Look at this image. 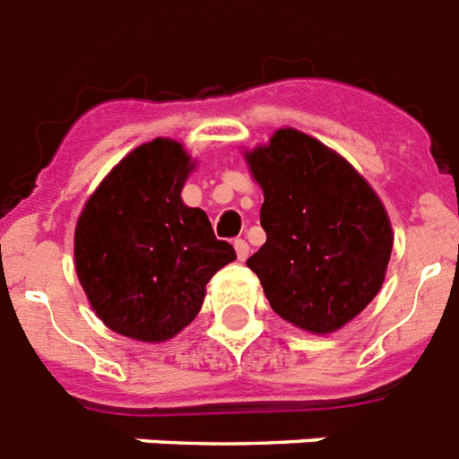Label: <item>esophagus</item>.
Listing matches in <instances>:
<instances>
[{
  "label": "esophagus",
  "mask_w": 459,
  "mask_h": 459,
  "mask_svg": "<svg viewBox=\"0 0 459 459\" xmlns=\"http://www.w3.org/2000/svg\"><path fill=\"white\" fill-rule=\"evenodd\" d=\"M234 251H237V258L239 260L248 258V244L244 239H234Z\"/></svg>",
  "instance_id": "34e87169"
}]
</instances>
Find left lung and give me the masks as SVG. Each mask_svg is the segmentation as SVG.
<instances>
[{
  "label": "left lung",
  "mask_w": 459,
  "mask_h": 459,
  "mask_svg": "<svg viewBox=\"0 0 459 459\" xmlns=\"http://www.w3.org/2000/svg\"><path fill=\"white\" fill-rule=\"evenodd\" d=\"M265 201V244L247 260L280 317L315 333L343 327L375 299L394 232L372 186L317 139L277 130L247 153Z\"/></svg>",
  "instance_id": "1"
}]
</instances>
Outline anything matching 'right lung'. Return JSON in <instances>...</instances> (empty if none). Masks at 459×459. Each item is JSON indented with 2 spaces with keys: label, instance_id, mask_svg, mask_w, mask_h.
Returning a JSON list of instances; mask_svg holds the SVG:
<instances>
[{
  "label": "right lung",
  "instance_id": "add662e5",
  "mask_svg": "<svg viewBox=\"0 0 459 459\" xmlns=\"http://www.w3.org/2000/svg\"><path fill=\"white\" fill-rule=\"evenodd\" d=\"M189 170L182 144L153 139L108 172L80 215L78 280L106 327L123 336H175L201 310L208 280L237 258L206 212L182 204Z\"/></svg>",
  "mask_w": 459,
  "mask_h": 459
}]
</instances>
